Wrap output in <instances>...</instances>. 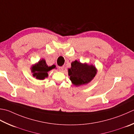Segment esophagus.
Listing matches in <instances>:
<instances>
[{"mask_svg":"<svg viewBox=\"0 0 134 134\" xmlns=\"http://www.w3.org/2000/svg\"><path fill=\"white\" fill-rule=\"evenodd\" d=\"M64 66L59 67V70L60 71H63V70H64Z\"/></svg>","mask_w":134,"mask_h":134,"instance_id":"1","label":"esophagus"}]
</instances>
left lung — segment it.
<instances>
[{"mask_svg": "<svg viewBox=\"0 0 134 134\" xmlns=\"http://www.w3.org/2000/svg\"><path fill=\"white\" fill-rule=\"evenodd\" d=\"M71 65V68L68 69V72L70 80L76 86L88 84L95 77L98 71L93 65L86 63H82L77 60L72 62Z\"/></svg>", "mask_w": 134, "mask_h": 134, "instance_id": "obj_1", "label": "left lung"}]
</instances>
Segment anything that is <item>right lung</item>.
Segmentation results:
<instances>
[{"label": "right lung", "instance_id": "add662e5", "mask_svg": "<svg viewBox=\"0 0 134 134\" xmlns=\"http://www.w3.org/2000/svg\"><path fill=\"white\" fill-rule=\"evenodd\" d=\"M56 65H52V66H48L47 65L45 60L44 59H41L39 61L32 65L30 68L32 75L36 79L43 80L48 77V72L51 70L55 69Z\"/></svg>", "mask_w": 134, "mask_h": 134}]
</instances>
